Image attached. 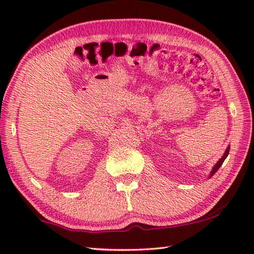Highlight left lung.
Segmentation results:
<instances>
[{
	"instance_id": "1",
	"label": "left lung",
	"mask_w": 254,
	"mask_h": 254,
	"mask_svg": "<svg viewBox=\"0 0 254 254\" xmlns=\"http://www.w3.org/2000/svg\"><path fill=\"white\" fill-rule=\"evenodd\" d=\"M229 152H230V145H229V147L226 148L224 154H223V156H222V158L220 159V160H218V161L216 162V165H215V166L213 167V169H212V171H210V174H209V178L212 177V176H213L215 173H216V171H217L218 169H220V167L223 165V162H224V160L226 159V157L229 156Z\"/></svg>"
}]
</instances>
